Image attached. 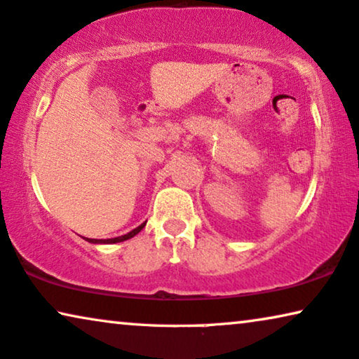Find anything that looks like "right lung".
Instances as JSON below:
<instances>
[{"label":"right lung","mask_w":359,"mask_h":359,"mask_svg":"<svg viewBox=\"0 0 359 359\" xmlns=\"http://www.w3.org/2000/svg\"><path fill=\"white\" fill-rule=\"evenodd\" d=\"M144 226H146V223L140 224L138 228H135L133 231H130L128 234H125V236H118V237H114V239H88V237H86V241L90 242V244H117V242H123V241H127V239H131V237L138 234V232H140L141 229H143Z\"/></svg>","instance_id":"obj_1"}]
</instances>
